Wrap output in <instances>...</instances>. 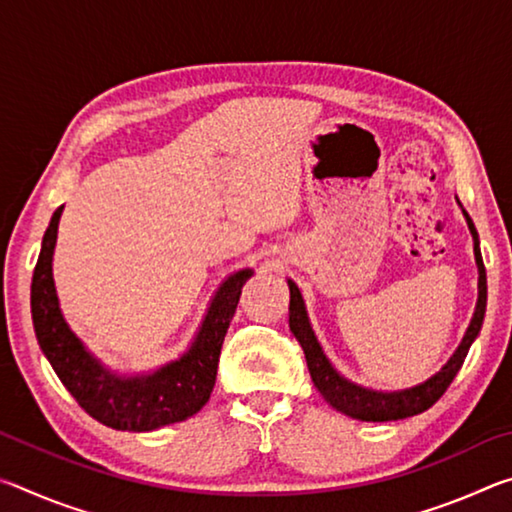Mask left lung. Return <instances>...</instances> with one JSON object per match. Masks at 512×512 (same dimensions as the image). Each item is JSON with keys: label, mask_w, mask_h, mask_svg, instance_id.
<instances>
[{"label": "left lung", "mask_w": 512, "mask_h": 512, "mask_svg": "<svg viewBox=\"0 0 512 512\" xmlns=\"http://www.w3.org/2000/svg\"><path fill=\"white\" fill-rule=\"evenodd\" d=\"M463 216L474 241V259H476V268H479V298H476L472 320L470 325H467L463 341L458 343L456 352L447 359L445 366L440 368L436 375H431L429 379H424L411 388H402V391H375V388H366L357 384V381H350L348 377H343L341 372L332 366V361L327 359L323 348H320V343L314 334V327L309 323L307 307H305V300H302L298 284L293 280H287L289 293H291L289 327L293 336L298 339V343L302 345V350H305L311 381H314L318 393L323 395V400L332 406V409L361 422L404 420V418H411V415H418L422 411L431 409V406L443 397L449 384H452L456 372L463 366L467 352L472 348V343L481 332L485 302H488V284H485V266L481 259L479 235H476V228L470 219V214L463 210Z\"/></svg>", "instance_id": "8db88e82"}]
</instances>
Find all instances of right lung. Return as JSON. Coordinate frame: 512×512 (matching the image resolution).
I'll return each instance as SVG.
<instances>
[{"mask_svg": "<svg viewBox=\"0 0 512 512\" xmlns=\"http://www.w3.org/2000/svg\"><path fill=\"white\" fill-rule=\"evenodd\" d=\"M63 205L42 237L31 282V316L40 350L85 413L117 431H153L192 418L212 395L221 345L253 268L230 273L214 291L194 341L178 359L124 375L85 348L60 311L54 284V250Z\"/></svg>", "mask_w": 512, "mask_h": 512, "instance_id": "obj_1", "label": "right lung"}]
</instances>
